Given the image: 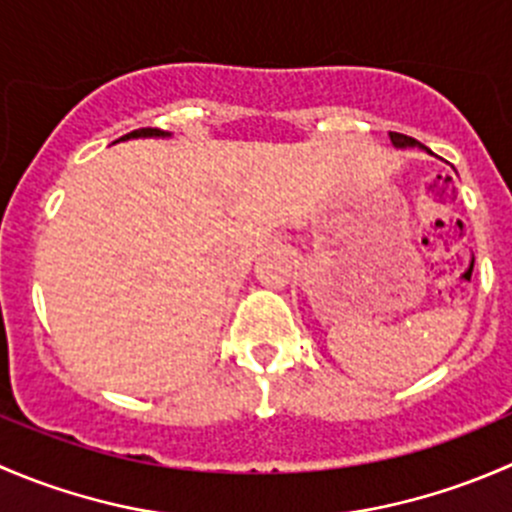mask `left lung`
I'll list each match as a JSON object with an SVG mask.
<instances>
[{
    "label": "left lung",
    "mask_w": 512,
    "mask_h": 512,
    "mask_svg": "<svg viewBox=\"0 0 512 512\" xmlns=\"http://www.w3.org/2000/svg\"><path fill=\"white\" fill-rule=\"evenodd\" d=\"M390 140H393L398 147H415V145H418V142H415L413 137L400 135V132H390ZM425 150H428V147H425Z\"/></svg>",
    "instance_id": "1"
}]
</instances>
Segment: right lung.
<instances>
[{
    "instance_id": "1",
    "label": "right lung",
    "mask_w": 512,
    "mask_h": 512,
    "mask_svg": "<svg viewBox=\"0 0 512 512\" xmlns=\"http://www.w3.org/2000/svg\"><path fill=\"white\" fill-rule=\"evenodd\" d=\"M142 135H157V137H160L162 132L160 130H150V127H147V130H135V132H130V135H124V137H142Z\"/></svg>"
}]
</instances>
